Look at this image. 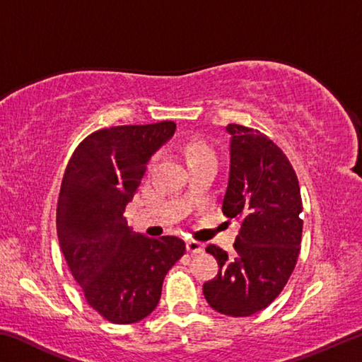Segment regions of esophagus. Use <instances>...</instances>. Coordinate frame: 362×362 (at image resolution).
I'll return each instance as SVG.
<instances>
[{"label":"esophagus","mask_w":362,"mask_h":362,"mask_svg":"<svg viewBox=\"0 0 362 362\" xmlns=\"http://www.w3.org/2000/svg\"><path fill=\"white\" fill-rule=\"evenodd\" d=\"M187 250L189 254H199L204 250V244L199 243V241H194V240H189L187 241Z\"/></svg>","instance_id":"34e87169"}]
</instances>
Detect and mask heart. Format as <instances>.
Here are the masks:
<instances>
[{"instance_id":"heart-1","label":"heart","mask_w":362,"mask_h":362,"mask_svg":"<svg viewBox=\"0 0 362 362\" xmlns=\"http://www.w3.org/2000/svg\"><path fill=\"white\" fill-rule=\"evenodd\" d=\"M185 156H187L188 164H189L194 161H201V159L216 158V153H214L211 146L206 142H203V140L192 139L185 144Z\"/></svg>"}]
</instances>
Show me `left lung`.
Listing matches in <instances>:
<instances>
[{
	"label": "left lung",
	"mask_w": 362,
	"mask_h": 362,
	"mask_svg": "<svg viewBox=\"0 0 362 362\" xmlns=\"http://www.w3.org/2000/svg\"><path fill=\"white\" fill-rule=\"evenodd\" d=\"M230 179L222 203L226 217L241 228L235 254L216 244L218 273L203 286L204 297L218 313L243 317L276 298L297 265L303 211L296 170L283 150L260 131L228 124Z\"/></svg>",
	"instance_id": "obj_1"
}]
</instances>
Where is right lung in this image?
I'll return each mask as SVG.
<instances>
[{
    "instance_id": "add662e5",
    "label": "right lung",
    "mask_w": 362,
    "mask_h": 362,
    "mask_svg": "<svg viewBox=\"0 0 362 362\" xmlns=\"http://www.w3.org/2000/svg\"><path fill=\"white\" fill-rule=\"evenodd\" d=\"M174 131V121L107 127L86 137L66 164L57 201L60 249L86 302L113 324L148 316L164 276L185 254L180 238H146L122 216L150 156Z\"/></svg>"
}]
</instances>
